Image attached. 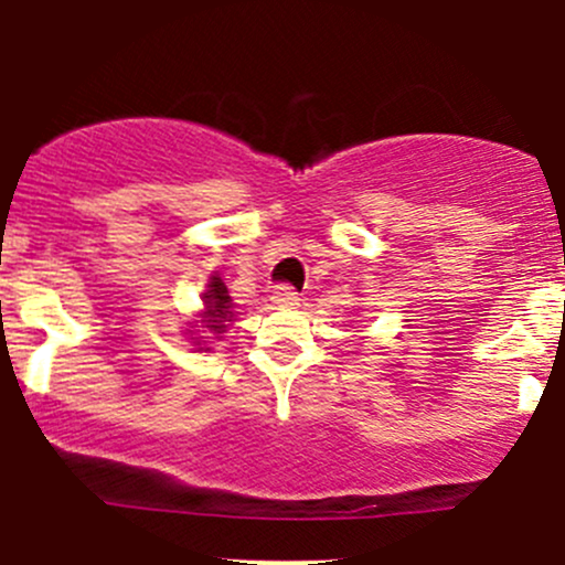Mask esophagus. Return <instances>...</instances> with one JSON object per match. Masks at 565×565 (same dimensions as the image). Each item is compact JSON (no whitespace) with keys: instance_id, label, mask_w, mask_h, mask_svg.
<instances>
[{"instance_id":"esophagus-1","label":"esophagus","mask_w":565,"mask_h":565,"mask_svg":"<svg viewBox=\"0 0 565 565\" xmlns=\"http://www.w3.org/2000/svg\"><path fill=\"white\" fill-rule=\"evenodd\" d=\"M273 303H276V306H298L300 295L295 292L292 287H287V284H281V287H276V292H273Z\"/></svg>"}]
</instances>
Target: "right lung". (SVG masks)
Masks as SVG:
<instances>
[{"label": "right lung", "instance_id": "add662e5", "mask_svg": "<svg viewBox=\"0 0 565 565\" xmlns=\"http://www.w3.org/2000/svg\"><path fill=\"white\" fill-rule=\"evenodd\" d=\"M204 300V311L196 319V322L202 324H191V330L188 333L196 335L193 339V344H202L204 339H221V333H226V328H230V322H235V303H232L230 298V289H226V284L221 281V276H210L207 281V292L202 295ZM202 332H207V337H202Z\"/></svg>", "mask_w": 565, "mask_h": 565}]
</instances>
